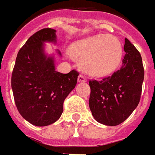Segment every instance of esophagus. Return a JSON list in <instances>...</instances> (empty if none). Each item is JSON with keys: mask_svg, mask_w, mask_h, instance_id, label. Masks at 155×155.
Segmentation results:
<instances>
[{"mask_svg": "<svg viewBox=\"0 0 155 155\" xmlns=\"http://www.w3.org/2000/svg\"><path fill=\"white\" fill-rule=\"evenodd\" d=\"M87 81V78L85 77L82 74H80L78 76V82H86Z\"/></svg>", "mask_w": 155, "mask_h": 155, "instance_id": "34e87169", "label": "esophagus"}]
</instances>
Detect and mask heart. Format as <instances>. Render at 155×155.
Returning <instances> with one entry per match:
<instances>
[{
    "label": "heart",
    "mask_w": 155,
    "mask_h": 155,
    "mask_svg": "<svg viewBox=\"0 0 155 155\" xmlns=\"http://www.w3.org/2000/svg\"><path fill=\"white\" fill-rule=\"evenodd\" d=\"M74 58L81 61L82 71L91 76L103 77L114 72L120 64L123 48L113 36L97 34L75 43L70 49Z\"/></svg>",
    "instance_id": "1"
}]
</instances>
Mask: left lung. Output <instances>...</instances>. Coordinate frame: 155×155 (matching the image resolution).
<instances>
[{"label":"left lung","mask_w":155,"mask_h":155,"mask_svg":"<svg viewBox=\"0 0 155 155\" xmlns=\"http://www.w3.org/2000/svg\"><path fill=\"white\" fill-rule=\"evenodd\" d=\"M123 66L109 77L90 81L89 107L94 119L102 124H122L137 107L141 99L144 68L141 54L125 38Z\"/></svg>","instance_id":"obj_1"}]
</instances>
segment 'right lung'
Instances as JSON below:
<instances>
[{"mask_svg":"<svg viewBox=\"0 0 155 155\" xmlns=\"http://www.w3.org/2000/svg\"><path fill=\"white\" fill-rule=\"evenodd\" d=\"M56 30L42 29L30 37L16 57L11 86L20 115L35 126L58 120L63 102L77 83L79 73L56 71L55 55L45 53V44H56ZM56 54L61 52L56 50Z\"/></svg>","mask_w":155,"mask_h":155,"instance_id":"right-lung-1","label":"right lung"}]
</instances>
